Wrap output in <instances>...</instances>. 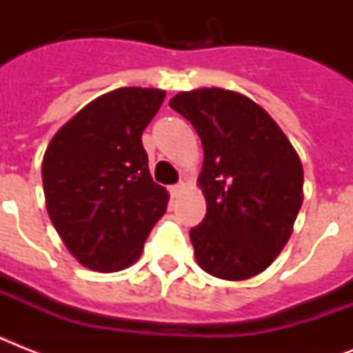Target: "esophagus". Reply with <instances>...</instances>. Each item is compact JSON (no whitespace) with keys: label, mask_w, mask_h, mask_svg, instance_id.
Segmentation results:
<instances>
[{"label":"esophagus","mask_w":353,"mask_h":353,"mask_svg":"<svg viewBox=\"0 0 353 353\" xmlns=\"http://www.w3.org/2000/svg\"><path fill=\"white\" fill-rule=\"evenodd\" d=\"M183 190H185V183H177V185L170 187L172 198H179V196H181V194H183Z\"/></svg>","instance_id":"obj_1"}]
</instances>
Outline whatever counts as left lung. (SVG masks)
I'll use <instances>...</instances> for the list:
<instances>
[{"instance_id": "8db88e82", "label": "left lung", "mask_w": 353, "mask_h": 353, "mask_svg": "<svg viewBox=\"0 0 353 353\" xmlns=\"http://www.w3.org/2000/svg\"><path fill=\"white\" fill-rule=\"evenodd\" d=\"M203 144L198 185L207 214L190 231L196 262L221 280H247L274 262L304 199L301 157L249 97L199 88L172 97Z\"/></svg>"}]
</instances>
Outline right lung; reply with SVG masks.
<instances>
[{
  "instance_id": "add662e5",
  "label": "right lung",
  "mask_w": 353,
  "mask_h": 353,
  "mask_svg": "<svg viewBox=\"0 0 353 353\" xmlns=\"http://www.w3.org/2000/svg\"><path fill=\"white\" fill-rule=\"evenodd\" d=\"M166 91L119 88L97 97L47 146L41 181L52 225L84 268L115 273L135 263L168 192L152 179L143 132Z\"/></svg>"
}]
</instances>
